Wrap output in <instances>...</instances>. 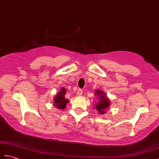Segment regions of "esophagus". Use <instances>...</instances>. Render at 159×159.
Here are the masks:
<instances>
[{
  "instance_id": "esophagus-1",
  "label": "esophagus",
  "mask_w": 159,
  "mask_h": 159,
  "mask_svg": "<svg viewBox=\"0 0 159 159\" xmlns=\"http://www.w3.org/2000/svg\"><path fill=\"white\" fill-rule=\"evenodd\" d=\"M82 91L81 89H79V90L77 91V96H82Z\"/></svg>"
}]
</instances>
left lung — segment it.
Returning a JSON list of instances; mask_svg holds the SVG:
<instances>
[{"label": "left lung", "mask_w": 159, "mask_h": 159, "mask_svg": "<svg viewBox=\"0 0 159 159\" xmlns=\"http://www.w3.org/2000/svg\"><path fill=\"white\" fill-rule=\"evenodd\" d=\"M95 94L99 99L98 102H96V109L98 111V113L103 115L106 113V109L110 106L109 100L106 96L105 93L100 90H96Z\"/></svg>", "instance_id": "left-lung-1"}]
</instances>
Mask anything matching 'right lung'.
Masks as SVG:
<instances>
[{
	"mask_svg": "<svg viewBox=\"0 0 159 159\" xmlns=\"http://www.w3.org/2000/svg\"><path fill=\"white\" fill-rule=\"evenodd\" d=\"M66 94V90L65 88H61V91L57 93L54 98V105L56 108L59 109H64L67 106V104L69 102V100L65 97Z\"/></svg>",
	"mask_w": 159,
	"mask_h": 159,
	"instance_id": "right-lung-1",
	"label": "right lung"
}]
</instances>
